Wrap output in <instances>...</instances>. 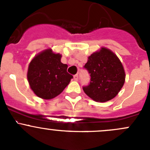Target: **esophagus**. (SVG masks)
<instances>
[{"instance_id":"esophagus-1","label":"esophagus","mask_w":150,"mask_h":150,"mask_svg":"<svg viewBox=\"0 0 150 150\" xmlns=\"http://www.w3.org/2000/svg\"><path fill=\"white\" fill-rule=\"evenodd\" d=\"M73 78H74V80H75V81H78V75H74V77H73Z\"/></svg>"}]
</instances>
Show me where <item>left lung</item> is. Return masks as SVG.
Here are the masks:
<instances>
[{
  "label": "left lung",
  "instance_id": "left-lung-1",
  "mask_svg": "<svg viewBox=\"0 0 150 150\" xmlns=\"http://www.w3.org/2000/svg\"><path fill=\"white\" fill-rule=\"evenodd\" d=\"M84 68L90 74L91 82L83 89L95 102H106L112 99L125 83V73L121 62L105 47L89 56Z\"/></svg>",
  "mask_w": 150,
  "mask_h": 150
}]
</instances>
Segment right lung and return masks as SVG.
Wrapping results in <instances>:
<instances>
[{
    "instance_id": "add662e5",
    "label": "right lung",
    "mask_w": 150,
    "mask_h": 150,
    "mask_svg": "<svg viewBox=\"0 0 150 150\" xmlns=\"http://www.w3.org/2000/svg\"><path fill=\"white\" fill-rule=\"evenodd\" d=\"M61 58V54L48 48L35 56L29 64L28 83L38 97L54 99L64 91L73 78L67 72V64L62 63Z\"/></svg>"
}]
</instances>
